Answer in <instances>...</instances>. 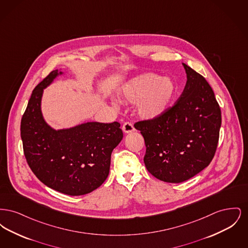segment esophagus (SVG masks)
Instances as JSON below:
<instances>
[{
	"label": "esophagus",
	"instance_id": "obj_1",
	"mask_svg": "<svg viewBox=\"0 0 248 248\" xmlns=\"http://www.w3.org/2000/svg\"><path fill=\"white\" fill-rule=\"evenodd\" d=\"M123 131H124V133L128 134V133L134 132V131H135V127H134V125H133L130 122H126V123H124V125H123Z\"/></svg>",
	"mask_w": 248,
	"mask_h": 248
}]
</instances>
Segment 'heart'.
Listing matches in <instances>:
<instances>
[{"instance_id":"1","label":"heart","mask_w":248,"mask_h":248,"mask_svg":"<svg viewBox=\"0 0 248 248\" xmlns=\"http://www.w3.org/2000/svg\"><path fill=\"white\" fill-rule=\"evenodd\" d=\"M122 94L131 103H137V111L142 119H155L163 115L172 105L177 94L173 80L154 73H146L126 83Z\"/></svg>"}]
</instances>
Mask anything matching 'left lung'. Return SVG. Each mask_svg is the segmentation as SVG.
Instances as JSON below:
<instances>
[{"mask_svg": "<svg viewBox=\"0 0 248 248\" xmlns=\"http://www.w3.org/2000/svg\"><path fill=\"white\" fill-rule=\"evenodd\" d=\"M187 83L175 104L163 115L137 122L146 154L144 164L154 177L180 183L211 163L218 143L221 110L207 81L184 64Z\"/></svg>", "mask_w": 248, "mask_h": 248, "instance_id": "8db88e82", "label": "left lung"}]
</instances>
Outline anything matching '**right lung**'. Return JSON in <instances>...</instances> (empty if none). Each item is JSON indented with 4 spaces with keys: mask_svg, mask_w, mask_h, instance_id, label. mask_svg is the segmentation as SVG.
Returning <instances> with one entry per match:
<instances>
[{
    "mask_svg": "<svg viewBox=\"0 0 248 248\" xmlns=\"http://www.w3.org/2000/svg\"><path fill=\"white\" fill-rule=\"evenodd\" d=\"M59 74L58 70L51 71L32 91L20 135L27 163L38 179L61 193L79 196L106 180L111 153L123 140V131L118 122H88L69 129L50 127L42 114V95Z\"/></svg>",
    "mask_w": 248,
    "mask_h": 248,
    "instance_id": "obj_1",
    "label": "right lung"
}]
</instances>
